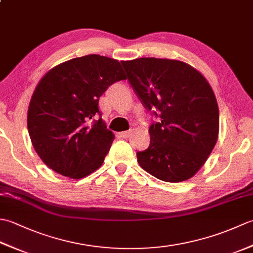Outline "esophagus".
Segmentation results:
<instances>
[{
	"mask_svg": "<svg viewBox=\"0 0 253 253\" xmlns=\"http://www.w3.org/2000/svg\"><path fill=\"white\" fill-rule=\"evenodd\" d=\"M131 130H127V131H123V132H121L120 133V136L122 137V138H124V139H127V138H129L130 137V135H131Z\"/></svg>",
	"mask_w": 253,
	"mask_h": 253,
	"instance_id": "obj_1",
	"label": "esophagus"
}]
</instances>
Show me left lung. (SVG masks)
Instances as JSON below:
<instances>
[{"label":"left lung","instance_id":"1","mask_svg":"<svg viewBox=\"0 0 253 253\" xmlns=\"http://www.w3.org/2000/svg\"><path fill=\"white\" fill-rule=\"evenodd\" d=\"M122 65L142 105L159 118L149 128V148L137 152L139 165L163 181L191 178L217 140L219 114L211 85L180 61L142 57Z\"/></svg>","mask_w":253,"mask_h":253}]
</instances>
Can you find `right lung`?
<instances>
[{
  "label": "right lung",
  "instance_id": "right-lung-1",
  "mask_svg": "<svg viewBox=\"0 0 253 253\" xmlns=\"http://www.w3.org/2000/svg\"><path fill=\"white\" fill-rule=\"evenodd\" d=\"M125 79L120 62L96 54L73 58L44 75L32 94L27 125L45 165L75 179L100 168L114 135L102 121L99 99Z\"/></svg>",
  "mask_w": 253,
  "mask_h": 253
}]
</instances>
